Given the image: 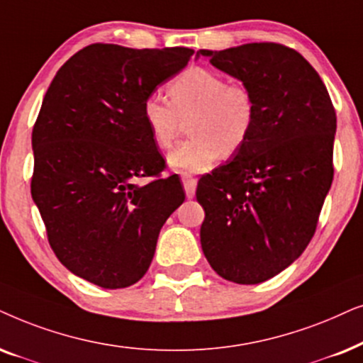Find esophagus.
<instances>
[{
	"label": "esophagus",
	"mask_w": 363,
	"mask_h": 363,
	"mask_svg": "<svg viewBox=\"0 0 363 363\" xmlns=\"http://www.w3.org/2000/svg\"><path fill=\"white\" fill-rule=\"evenodd\" d=\"M181 179H182V186H184V191H186V196L192 199L196 194V187H197V179L192 177L191 174H181Z\"/></svg>",
	"instance_id": "34e87169"
}]
</instances>
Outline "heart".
Wrapping results in <instances>:
<instances>
[{"label":"heart","mask_w":363,"mask_h":363,"mask_svg":"<svg viewBox=\"0 0 363 363\" xmlns=\"http://www.w3.org/2000/svg\"><path fill=\"white\" fill-rule=\"evenodd\" d=\"M169 99L159 93L146 96L143 119L159 149H171L189 121V141L169 154L167 162L179 172H206L222 156H234L249 141L257 118L252 89L227 83L220 72L192 66L167 86Z\"/></svg>","instance_id":"heart-1"}]
</instances>
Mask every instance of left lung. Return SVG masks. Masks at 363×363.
I'll return each instance as SVG.
<instances>
[{"label": "left lung", "mask_w": 363, "mask_h": 363, "mask_svg": "<svg viewBox=\"0 0 363 363\" xmlns=\"http://www.w3.org/2000/svg\"><path fill=\"white\" fill-rule=\"evenodd\" d=\"M197 55L247 84L257 103L245 146L197 184L202 252L225 280L260 284L315 234L333 179L335 109L320 76L292 48L249 43Z\"/></svg>", "instance_id": "8db88e82"}]
</instances>
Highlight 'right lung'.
Instances as JSON below:
<instances>
[{"label": "right lung", "instance_id": "obj_1", "mask_svg": "<svg viewBox=\"0 0 363 363\" xmlns=\"http://www.w3.org/2000/svg\"><path fill=\"white\" fill-rule=\"evenodd\" d=\"M192 55L96 43L71 56L48 88L31 136V196L52 252L77 277L103 289L136 284L164 222L184 202L176 174L161 179L166 161L143 103Z\"/></svg>", "mask_w": 363, "mask_h": 363}]
</instances>
